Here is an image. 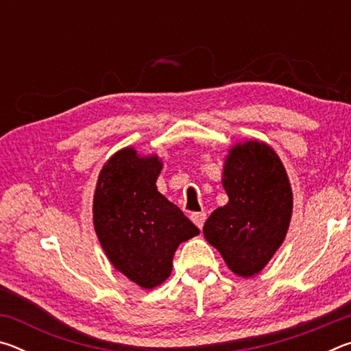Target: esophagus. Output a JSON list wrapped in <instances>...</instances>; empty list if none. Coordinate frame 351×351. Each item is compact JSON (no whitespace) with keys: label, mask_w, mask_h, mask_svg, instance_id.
<instances>
[{"label":"esophagus","mask_w":351,"mask_h":351,"mask_svg":"<svg viewBox=\"0 0 351 351\" xmlns=\"http://www.w3.org/2000/svg\"><path fill=\"white\" fill-rule=\"evenodd\" d=\"M190 219H192V221L197 224L199 229H203L204 221H206V213L204 212H195V213H192V215H190Z\"/></svg>","instance_id":"esophagus-1"}]
</instances>
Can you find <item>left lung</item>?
Returning a JSON list of instances; mask_svg holds the SVG:
<instances>
[{
    "mask_svg": "<svg viewBox=\"0 0 351 351\" xmlns=\"http://www.w3.org/2000/svg\"><path fill=\"white\" fill-rule=\"evenodd\" d=\"M221 184L229 201L212 212L203 234L234 274L254 277L287 239L293 217L288 173L274 148L249 139L229 148Z\"/></svg>",
    "mask_w": 351,
    "mask_h": 351,
    "instance_id": "1",
    "label": "left lung"
}]
</instances>
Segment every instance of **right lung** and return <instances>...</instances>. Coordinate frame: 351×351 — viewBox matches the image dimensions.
I'll return each mask as SVG.
<instances>
[{"label": "right lung", "mask_w": 351, "mask_h": 351, "mask_svg": "<svg viewBox=\"0 0 351 351\" xmlns=\"http://www.w3.org/2000/svg\"><path fill=\"white\" fill-rule=\"evenodd\" d=\"M161 170L158 154L121 148L104 164L93 198V223L105 255L144 289L167 280L178 246L199 234L182 210L158 192Z\"/></svg>", "instance_id": "1"}]
</instances>
